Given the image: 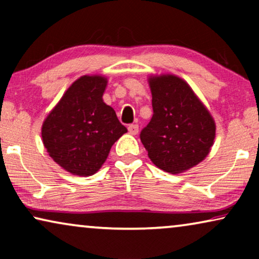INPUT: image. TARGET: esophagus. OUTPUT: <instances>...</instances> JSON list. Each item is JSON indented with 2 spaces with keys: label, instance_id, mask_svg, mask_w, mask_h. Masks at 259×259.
<instances>
[{
  "label": "esophagus",
  "instance_id": "obj_1",
  "mask_svg": "<svg viewBox=\"0 0 259 259\" xmlns=\"http://www.w3.org/2000/svg\"><path fill=\"white\" fill-rule=\"evenodd\" d=\"M128 132L130 134H132V136H136L139 132V126L137 125V123H132V125L128 126Z\"/></svg>",
  "mask_w": 259,
  "mask_h": 259
}]
</instances>
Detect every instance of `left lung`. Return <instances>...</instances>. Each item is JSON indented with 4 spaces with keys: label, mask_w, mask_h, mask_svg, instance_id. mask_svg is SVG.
<instances>
[{
    "label": "left lung",
    "mask_w": 259,
    "mask_h": 259,
    "mask_svg": "<svg viewBox=\"0 0 259 259\" xmlns=\"http://www.w3.org/2000/svg\"><path fill=\"white\" fill-rule=\"evenodd\" d=\"M153 115L140 132L148 158L162 171L182 173L203 161L215 137V123L186 81L151 76Z\"/></svg>",
    "instance_id": "8db88e82"
}]
</instances>
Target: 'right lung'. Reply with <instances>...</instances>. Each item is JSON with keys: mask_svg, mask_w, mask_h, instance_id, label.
<instances>
[{"mask_svg": "<svg viewBox=\"0 0 259 259\" xmlns=\"http://www.w3.org/2000/svg\"><path fill=\"white\" fill-rule=\"evenodd\" d=\"M107 79L83 75L74 81L42 125L45 147L67 172L88 177L99 171L113 144L127 128L102 95Z\"/></svg>", "mask_w": 259, "mask_h": 259, "instance_id": "1", "label": "right lung"}]
</instances>
